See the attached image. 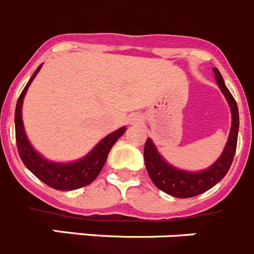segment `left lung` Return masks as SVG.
Instances as JSON below:
<instances>
[{"mask_svg":"<svg viewBox=\"0 0 254 254\" xmlns=\"http://www.w3.org/2000/svg\"><path fill=\"white\" fill-rule=\"evenodd\" d=\"M212 70L215 73L218 86L225 96L230 110H232L230 134L220 158L210 168L202 171V172H186V171L177 170L176 167L167 163L157 152L154 144L150 139H147L145 145H144V161H145V167H147L150 180L161 191L171 196H175V197H193V196H197L210 190L212 186H215L221 178L227 175L233 163V159H234L239 129L238 106H237V102L230 91L224 83V79L218 68H212Z\"/></svg>","mask_w":254,"mask_h":254,"instance_id":"obj_1","label":"left lung"}]
</instances>
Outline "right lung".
<instances>
[{
    "label": "right lung",
    "mask_w": 254,
    "mask_h": 254,
    "mask_svg": "<svg viewBox=\"0 0 254 254\" xmlns=\"http://www.w3.org/2000/svg\"><path fill=\"white\" fill-rule=\"evenodd\" d=\"M40 68H42V64L36 68L31 78L29 79L27 84L22 90L21 95L17 100V104H16L15 135L17 152H19L21 161L27 167V170L33 172L40 181H43L52 189L61 190V191H70V190L81 189V187L90 185L99 176L105 162H106L109 152H110L114 144L116 143V140L124 134L127 127H120L116 131L105 136L93 148L92 152L88 153L81 161L72 162V163H54V162L45 161L42 155H39L34 150L31 144L27 140L21 119V107L25 93H26L27 88L33 82V79L35 78L36 73L40 70Z\"/></svg>",
    "instance_id": "right-lung-1"
}]
</instances>
